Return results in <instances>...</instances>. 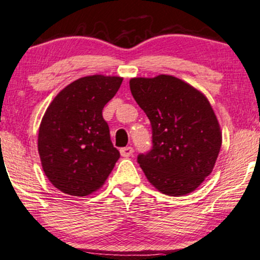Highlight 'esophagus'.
<instances>
[{
  "label": "esophagus",
  "mask_w": 260,
  "mask_h": 260,
  "mask_svg": "<svg viewBox=\"0 0 260 260\" xmlns=\"http://www.w3.org/2000/svg\"><path fill=\"white\" fill-rule=\"evenodd\" d=\"M133 153H134V148L130 147V146H127V147H123L120 149V154L123 155V157H130Z\"/></svg>",
  "instance_id": "1"
}]
</instances>
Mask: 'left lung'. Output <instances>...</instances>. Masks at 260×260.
Wrapping results in <instances>:
<instances>
[{
  "instance_id": "8db88e82",
  "label": "left lung",
  "mask_w": 260,
  "mask_h": 260,
  "mask_svg": "<svg viewBox=\"0 0 260 260\" xmlns=\"http://www.w3.org/2000/svg\"><path fill=\"white\" fill-rule=\"evenodd\" d=\"M130 90L152 126V148L137 155L146 178L168 196L194 191L210 175L221 147L209 101L172 75L134 78Z\"/></svg>"
}]
</instances>
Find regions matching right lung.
I'll list each match as a JSON object with an SVG mask.
<instances>
[{"label": "right lung", "mask_w": 260, "mask_h": 260, "mask_svg": "<svg viewBox=\"0 0 260 260\" xmlns=\"http://www.w3.org/2000/svg\"><path fill=\"white\" fill-rule=\"evenodd\" d=\"M123 78L91 75L64 87L48 106L39 129L42 169L54 187L84 197L105 184L120 157L102 111Z\"/></svg>", "instance_id": "1"}]
</instances>
